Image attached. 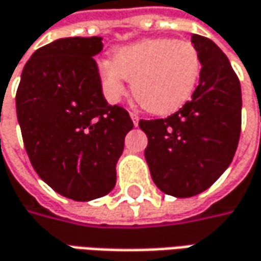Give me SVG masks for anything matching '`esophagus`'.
Segmentation results:
<instances>
[{"label":"esophagus","instance_id":"esophagus-1","mask_svg":"<svg viewBox=\"0 0 261 261\" xmlns=\"http://www.w3.org/2000/svg\"><path fill=\"white\" fill-rule=\"evenodd\" d=\"M130 117H131V120H133V122H134V125L137 127V125H139V120H140L139 115H137L136 113H130Z\"/></svg>","mask_w":261,"mask_h":261}]
</instances>
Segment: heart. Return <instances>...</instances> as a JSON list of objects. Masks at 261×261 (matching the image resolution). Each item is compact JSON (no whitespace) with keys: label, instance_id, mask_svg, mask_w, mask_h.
Here are the masks:
<instances>
[{"label":"heart","instance_id":"b5f03b06","mask_svg":"<svg viewBox=\"0 0 261 261\" xmlns=\"http://www.w3.org/2000/svg\"><path fill=\"white\" fill-rule=\"evenodd\" d=\"M201 69V56L193 43L160 37L118 47L113 60L98 63V76L108 99L117 101L124 94L127 79L143 108L167 114L192 96Z\"/></svg>","mask_w":261,"mask_h":261}]
</instances>
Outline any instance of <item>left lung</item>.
I'll return each mask as SVG.
<instances>
[{
	"mask_svg": "<svg viewBox=\"0 0 261 261\" xmlns=\"http://www.w3.org/2000/svg\"><path fill=\"white\" fill-rule=\"evenodd\" d=\"M191 41L202 62L191 99L167 118L139 122L151 179L176 198L203 192L227 170L241 131V86L228 58L206 37Z\"/></svg>",
	"mask_w": 261,
	"mask_h": 261,
	"instance_id": "obj_1",
	"label": "left lung"
}]
</instances>
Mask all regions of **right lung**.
<instances>
[{
    "label": "right lung",
    "mask_w": 261,
    "mask_h": 261,
    "mask_svg": "<svg viewBox=\"0 0 261 261\" xmlns=\"http://www.w3.org/2000/svg\"><path fill=\"white\" fill-rule=\"evenodd\" d=\"M102 37H66L36 50L15 95L25 151L53 191L86 202L110 193L128 113L108 105L94 60Z\"/></svg>",
    "instance_id": "add662e5"
}]
</instances>
